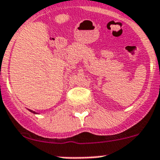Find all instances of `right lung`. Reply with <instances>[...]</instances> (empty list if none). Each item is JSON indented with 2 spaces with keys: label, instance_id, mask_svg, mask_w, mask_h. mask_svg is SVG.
<instances>
[{
  "label": "right lung",
  "instance_id": "right-lung-1",
  "mask_svg": "<svg viewBox=\"0 0 160 160\" xmlns=\"http://www.w3.org/2000/svg\"><path fill=\"white\" fill-rule=\"evenodd\" d=\"M30 111H31V112H33V113H35V112H33V111H31V110H30Z\"/></svg>",
  "mask_w": 160,
  "mask_h": 160
}]
</instances>
